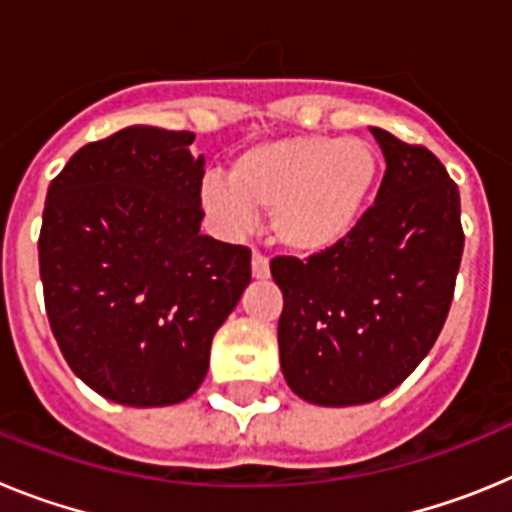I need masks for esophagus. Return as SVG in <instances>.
<instances>
[{"mask_svg": "<svg viewBox=\"0 0 512 512\" xmlns=\"http://www.w3.org/2000/svg\"><path fill=\"white\" fill-rule=\"evenodd\" d=\"M251 271L253 279H269V259H266L264 253H253Z\"/></svg>", "mask_w": 512, "mask_h": 512, "instance_id": "34e87169", "label": "esophagus"}]
</instances>
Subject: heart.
I'll use <instances>...</instances> for the list:
<instances>
[{
	"mask_svg": "<svg viewBox=\"0 0 512 512\" xmlns=\"http://www.w3.org/2000/svg\"><path fill=\"white\" fill-rule=\"evenodd\" d=\"M379 174L382 156L372 140L287 135L238 153L228 179H207L202 200L228 233H243L256 212H269V233L279 246L318 253L359 225Z\"/></svg>",
	"mask_w": 512,
	"mask_h": 512,
	"instance_id": "1",
	"label": "heart"
}]
</instances>
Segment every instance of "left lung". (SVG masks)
<instances>
[{
    "label": "left lung",
    "mask_w": 512,
    "mask_h": 512,
    "mask_svg": "<svg viewBox=\"0 0 512 512\" xmlns=\"http://www.w3.org/2000/svg\"><path fill=\"white\" fill-rule=\"evenodd\" d=\"M372 133L387 171L359 225L307 261H271L284 379L328 408L374 402L413 374L446 323L464 251L449 171L425 146Z\"/></svg>",
    "instance_id": "obj_1"
}]
</instances>
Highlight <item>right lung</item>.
<instances>
[{"mask_svg": "<svg viewBox=\"0 0 512 512\" xmlns=\"http://www.w3.org/2000/svg\"><path fill=\"white\" fill-rule=\"evenodd\" d=\"M194 133L133 125L71 156L48 187L38 256L71 372L130 408L197 392L210 346L251 282L246 246L200 235Z\"/></svg>", "mask_w": 512, "mask_h": 512, "instance_id": "add662e5", "label": "right lung"}]
</instances>
